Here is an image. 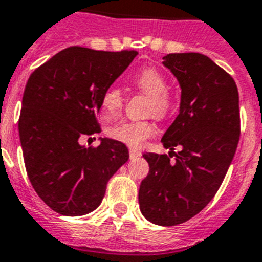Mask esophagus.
<instances>
[{
  "label": "esophagus",
  "instance_id": "1",
  "mask_svg": "<svg viewBox=\"0 0 262 262\" xmlns=\"http://www.w3.org/2000/svg\"><path fill=\"white\" fill-rule=\"evenodd\" d=\"M129 156H130V159H137L141 156V151L136 149V148H129Z\"/></svg>",
  "mask_w": 262,
  "mask_h": 262
}]
</instances>
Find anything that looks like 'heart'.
Wrapping results in <instances>:
<instances>
[{"instance_id": "b5f03b06", "label": "heart", "mask_w": 262, "mask_h": 262, "mask_svg": "<svg viewBox=\"0 0 262 262\" xmlns=\"http://www.w3.org/2000/svg\"><path fill=\"white\" fill-rule=\"evenodd\" d=\"M133 83L141 92L149 96L148 113L156 118H164L171 108V99L168 96L167 80L155 68H145L133 77ZM123 104L122 91L110 87L102 96V113L107 119L114 118L121 113ZM155 133V126L149 121L118 122L107 129V135L113 140L123 143L132 148H139L144 141Z\"/></svg>"}]
</instances>
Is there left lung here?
I'll return each instance as SVG.
<instances>
[{"instance_id":"1","label":"left lung","mask_w":262,"mask_h":262,"mask_svg":"<svg viewBox=\"0 0 262 262\" xmlns=\"http://www.w3.org/2000/svg\"><path fill=\"white\" fill-rule=\"evenodd\" d=\"M163 59L181 85L179 114L162 137L168 156L143 155L149 172L139 204L151 223L177 226L207 207L227 174L239 141V96L234 79L207 55L175 53Z\"/></svg>"}]
</instances>
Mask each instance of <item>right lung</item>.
Listing matches in <instances>:
<instances>
[{
	"mask_svg": "<svg viewBox=\"0 0 262 262\" xmlns=\"http://www.w3.org/2000/svg\"><path fill=\"white\" fill-rule=\"evenodd\" d=\"M137 55L135 50L68 47L35 69L27 81L18 135L27 175L53 211L81 216L100 205L108 179L129 159L125 144L100 139L98 113L106 90Z\"/></svg>",
	"mask_w": 262,
	"mask_h": 262,
	"instance_id": "obj_1",
	"label": "right lung"
}]
</instances>
